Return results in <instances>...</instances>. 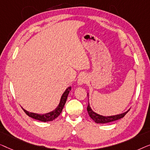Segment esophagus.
Returning a JSON list of instances; mask_svg holds the SVG:
<instances>
[{
	"label": "esophagus",
	"instance_id": "1",
	"mask_svg": "<svg viewBox=\"0 0 150 150\" xmlns=\"http://www.w3.org/2000/svg\"><path fill=\"white\" fill-rule=\"evenodd\" d=\"M86 81H87V77H86V76L82 75H81V77H79V79H78V85L81 86L82 84L86 83Z\"/></svg>",
	"mask_w": 150,
	"mask_h": 150
}]
</instances>
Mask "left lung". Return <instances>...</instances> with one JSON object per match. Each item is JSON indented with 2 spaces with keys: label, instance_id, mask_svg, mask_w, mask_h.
I'll return each instance as SVG.
<instances>
[{
  "label": "left lung",
  "instance_id": "8db88e82",
  "mask_svg": "<svg viewBox=\"0 0 150 150\" xmlns=\"http://www.w3.org/2000/svg\"><path fill=\"white\" fill-rule=\"evenodd\" d=\"M87 110L88 112V114H89L90 117L92 118V120H94V122L97 124H105V123H109V122H111L113 121H115V120H120L121 118L124 117V115H125L126 113H128V111L129 110H128L126 112H124L123 113H121V114H118V115H111V116H103V115H100L96 113L92 110L91 107L90 106L89 103H88V105L87 107Z\"/></svg>",
  "mask_w": 150,
  "mask_h": 150
}]
</instances>
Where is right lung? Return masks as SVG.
I'll list each match as a JSON object with an SVG mask.
<instances>
[{
    "label": "right lung",
    "instance_id": "add662e5",
    "mask_svg": "<svg viewBox=\"0 0 150 150\" xmlns=\"http://www.w3.org/2000/svg\"><path fill=\"white\" fill-rule=\"evenodd\" d=\"M71 87H69L68 88H67V90H65L62 96H61L60 103H59L58 107H57L54 111H52L50 113H45V114H38V113L29 112V111L25 110L24 109H23L22 107V108L23 110H24V112L26 113L29 117H32L33 119L39 120V121H41V122H45L53 121L54 119H56V117H58L59 116V115L60 114L61 112H62L63 107H64L65 103H66L67 97H68V94L69 93V92L71 91Z\"/></svg>",
    "mask_w": 150,
    "mask_h": 150
}]
</instances>
